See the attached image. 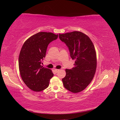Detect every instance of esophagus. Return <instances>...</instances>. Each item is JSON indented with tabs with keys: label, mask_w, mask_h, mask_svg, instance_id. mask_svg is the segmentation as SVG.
<instances>
[{
	"label": "esophagus",
	"mask_w": 120,
	"mask_h": 120,
	"mask_svg": "<svg viewBox=\"0 0 120 120\" xmlns=\"http://www.w3.org/2000/svg\"><path fill=\"white\" fill-rule=\"evenodd\" d=\"M59 71L60 70H59V69H55V70H54V71H56V72H57Z\"/></svg>",
	"instance_id": "1"
}]
</instances>
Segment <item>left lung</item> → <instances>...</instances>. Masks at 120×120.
Wrapping results in <instances>:
<instances>
[{"label":"left lung","mask_w":120,"mask_h":120,"mask_svg":"<svg viewBox=\"0 0 120 120\" xmlns=\"http://www.w3.org/2000/svg\"><path fill=\"white\" fill-rule=\"evenodd\" d=\"M59 38L66 43L71 58L75 60V67L66 70V75L62 79L64 87L72 93L80 92L90 84L95 74V46L88 36L80 31L59 34Z\"/></svg>","instance_id":"1"}]
</instances>
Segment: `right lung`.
I'll return each mask as SVG.
<instances>
[{"label": "right lung", "instance_id": "right-lung-1", "mask_svg": "<svg viewBox=\"0 0 120 120\" xmlns=\"http://www.w3.org/2000/svg\"><path fill=\"white\" fill-rule=\"evenodd\" d=\"M58 34L39 32L28 38L23 45L19 58L21 79L28 88L41 92L48 88L53 74L51 70L41 66L45 57L49 43L56 40Z\"/></svg>", "mask_w": 120, "mask_h": 120}]
</instances>
